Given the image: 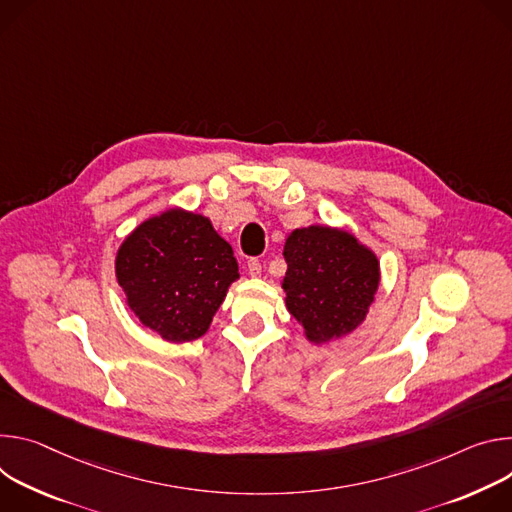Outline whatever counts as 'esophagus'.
I'll list each match as a JSON object with an SVG mask.
<instances>
[{
    "mask_svg": "<svg viewBox=\"0 0 512 512\" xmlns=\"http://www.w3.org/2000/svg\"><path fill=\"white\" fill-rule=\"evenodd\" d=\"M248 274H250L252 278H258V276L262 274V264H260V260L252 258V260L248 262Z\"/></svg>",
    "mask_w": 512,
    "mask_h": 512,
    "instance_id": "34e87169",
    "label": "esophagus"
}]
</instances>
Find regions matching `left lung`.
Segmentation results:
<instances>
[{
  "label": "left lung",
  "mask_w": 512,
  "mask_h": 512,
  "mask_svg": "<svg viewBox=\"0 0 512 512\" xmlns=\"http://www.w3.org/2000/svg\"><path fill=\"white\" fill-rule=\"evenodd\" d=\"M285 305L307 342L323 346L354 333L380 287V260L344 227L309 225L295 230L282 250Z\"/></svg>",
  "instance_id": "1"
}]
</instances>
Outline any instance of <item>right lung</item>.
Returning <instances> with one entry per match:
<instances>
[{
	"mask_svg": "<svg viewBox=\"0 0 512 512\" xmlns=\"http://www.w3.org/2000/svg\"><path fill=\"white\" fill-rule=\"evenodd\" d=\"M116 278L144 327L164 342L185 344L207 333L240 270L209 217L168 207L124 238Z\"/></svg>",
	"mask_w": 512,
	"mask_h": 512,
	"instance_id": "1",
	"label": "right lung"
}]
</instances>
